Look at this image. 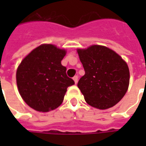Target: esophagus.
<instances>
[{
	"label": "esophagus",
	"instance_id": "obj_1",
	"mask_svg": "<svg viewBox=\"0 0 146 146\" xmlns=\"http://www.w3.org/2000/svg\"><path fill=\"white\" fill-rule=\"evenodd\" d=\"M73 80H74V82H75V84H76V83L78 82V76H73Z\"/></svg>",
	"mask_w": 146,
	"mask_h": 146
}]
</instances>
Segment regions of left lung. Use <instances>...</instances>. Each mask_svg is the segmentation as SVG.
<instances>
[{"mask_svg": "<svg viewBox=\"0 0 146 146\" xmlns=\"http://www.w3.org/2000/svg\"><path fill=\"white\" fill-rule=\"evenodd\" d=\"M85 74L77 84L86 102L98 110L117 104L127 91L130 72L127 64L110 48L94 44L77 48Z\"/></svg>", "mask_w": 146, "mask_h": 146, "instance_id": "1", "label": "left lung"}]
</instances>
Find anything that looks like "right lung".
Returning a JSON list of instances; mask_svg holds the SVG:
<instances>
[{
  "label": "right lung",
  "mask_w": 146,
  "mask_h": 146,
  "mask_svg": "<svg viewBox=\"0 0 146 146\" xmlns=\"http://www.w3.org/2000/svg\"><path fill=\"white\" fill-rule=\"evenodd\" d=\"M66 50L51 44H40L22 60L16 83L23 101L36 111L55 110L63 102L67 88L74 84L61 64Z\"/></svg>",
  "instance_id": "1"
}]
</instances>
